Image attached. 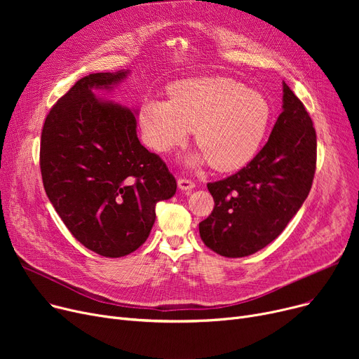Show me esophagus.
<instances>
[{
    "label": "esophagus",
    "instance_id": "1",
    "mask_svg": "<svg viewBox=\"0 0 359 359\" xmlns=\"http://www.w3.org/2000/svg\"><path fill=\"white\" fill-rule=\"evenodd\" d=\"M177 184H179V189L180 191H191L195 187V183L191 179H186V177H179L177 179Z\"/></svg>",
    "mask_w": 359,
    "mask_h": 359
}]
</instances>
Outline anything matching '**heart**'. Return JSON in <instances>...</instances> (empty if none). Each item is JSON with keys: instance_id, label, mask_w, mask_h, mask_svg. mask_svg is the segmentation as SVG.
<instances>
[{"instance_id": "heart-1", "label": "heart", "mask_w": 359, "mask_h": 359, "mask_svg": "<svg viewBox=\"0 0 359 359\" xmlns=\"http://www.w3.org/2000/svg\"><path fill=\"white\" fill-rule=\"evenodd\" d=\"M170 102L145 99L138 119L145 144L157 153L183 145L192 130L202 154L222 172L246 164L265 138L272 106L266 96L225 77L196 79L168 88Z\"/></svg>"}]
</instances>
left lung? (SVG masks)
I'll return each instance as SVG.
<instances>
[{
    "instance_id": "obj_1",
    "label": "left lung",
    "mask_w": 359,
    "mask_h": 359,
    "mask_svg": "<svg viewBox=\"0 0 359 359\" xmlns=\"http://www.w3.org/2000/svg\"><path fill=\"white\" fill-rule=\"evenodd\" d=\"M282 113L256 157L236 175L208 183L211 215L199 222L206 248L244 257L266 248L309 196L316 172V130L304 104L284 83Z\"/></svg>"
}]
</instances>
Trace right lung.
I'll use <instances>...</instances> for the list:
<instances>
[{"instance_id": "obj_1", "label": "right lung", "mask_w": 359, "mask_h": 359, "mask_svg": "<svg viewBox=\"0 0 359 359\" xmlns=\"http://www.w3.org/2000/svg\"><path fill=\"white\" fill-rule=\"evenodd\" d=\"M129 71L75 83L48 113L41 138L45 192L67 229L88 250L122 257L145 243L156 205L176 194L165 163L140 142L130 109L94 96Z\"/></svg>"}]
</instances>
